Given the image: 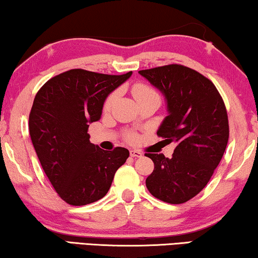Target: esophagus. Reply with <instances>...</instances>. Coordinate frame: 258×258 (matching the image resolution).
Returning <instances> with one entry per match:
<instances>
[{
  "label": "esophagus",
  "mask_w": 258,
  "mask_h": 258,
  "mask_svg": "<svg viewBox=\"0 0 258 258\" xmlns=\"http://www.w3.org/2000/svg\"><path fill=\"white\" fill-rule=\"evenodd\" d=\"M130 156H132L133 158H140V157L143 156V154L138 150H130Z\"/></svg>",
  "instance_id": "34e87169"
}]
</instances>
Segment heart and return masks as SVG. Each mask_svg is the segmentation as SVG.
I'll list each match as a JSON object with an SVG mask.
<instances>
[{
	"mask_svg": "<svg viewBox=\"0 0 258 258\" xmlns=\"http://www.w3.org/2000/svg\"><path fill=\"white\" fill-rule=\"evenodd\" d=\"M132 94L134 96V99L136 100V102L141 101V100H143V99H147V98H149V96H155V95L158 96V94H157L154 89H152L151 87H149V86H147V85H144V84H135V85H134L133 88H132ZM116 96H117L116 92L110 93V94L108 95V98L104 100V103H103V110L104 111L110 109L111 106H113L114 101H115V99H116ZM128 140L133 141L134 136L129 135Z\"/></svg>",
	"mask_w": 258,
	"mask_h": 258,
	"instance_id": "obj_1",
	"label": "heart"
}]
</instances>
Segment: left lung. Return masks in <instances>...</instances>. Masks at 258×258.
Masks as SVG:
<instances>
[{
	"mask_svg": "<svg viewBox=\"0 0 258 258\" xmlns=\"http://www.w3.org/2000/svg\"><path fill=\"white\" fill-rule=\"evenodd\" d=\"M165 96L169 115L157 135L173 142L171 158L145 154L155 169L145 180L152 196L167 204L196 197L214 173L229 138L228 115L214 84L189 67L171 64L138 71Z\"/></svg>",
	"mask_w": 258,
	"mask_h": 258,
	"instance_id": "obj_1",
	"label": "left lung"
}]
</instances>
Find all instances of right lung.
I'll return each mask as SVG.
<instances>
[{
    "label": "right lung",
    "mask_w": 258,
    "mask_h": 258,
    "mask_svg": "<svg viewBox=\"0 0 258 258\" xmlns=\"http://www.w3.org/2000/svg\"><path fill=\"white\" fill-rule=\"evenodd\" d=\"M133 72L110 76L81 69L58 74L42 86L29 115V132L44 172L72 206L106 196L129 151H106L89 142V123L100 120L107 96Z\"/></svg>",
    "instance_id": "obj_1"
}]
</instances>
